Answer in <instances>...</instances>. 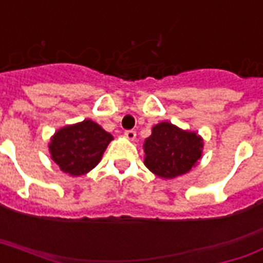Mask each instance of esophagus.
Returning <instances> with one entry per match:
<instances>
[{"mask_svg":"<svg viewBox=\"0 0 263 263\" xmlns=\"http://www.w3.org/2000/svg\"><path fill=\"white\" fill-rule=\"evenodd\" d=\"M136 136H137V134H136L134 130H126L125 132V137L127 138V140H130V141H133L134 138H136Z\"/></svg>","mask_w":263,"mask_h":263,"instance_id":"obj_1","label":"esophagus"}]
</instances>
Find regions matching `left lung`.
<instances>
[{
    "label": "left lung",
    "mask_w": 263,
    "mask_h": 263,
    "mask_svg": "<svg viewBox=\"0 0 263 263\" xmlns=\"http://www.w3.org/2000/svg\"><path fill=\"white\" fill-rule=\"evenodd\" d=\"M144 164L162 178H176L195 167L203 152V138L170 122H160L144 142Z\"/></svg>",
    "instance_id": "left-lung-1"
}]
</instances>
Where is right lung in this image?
I'll use <instances>...</instances> for the list:
<instances>
[{
    "mask_svg": "<svg viewBox=\"0 0 263 263\" xmlns=\"http://www.w3.org/2000/svg\"><path fill=\"white\" fill-rule=\"evenodd\" d=\"M112 138L96 122L85 119L58 130L50 138L49 152L62 172L79 177L99 164Z\"/></svg>",
    "mask_w": 263,
    "mask_h": 263,
    "instance_id": "obj_1",
    "label": "right lung"
}]
</instances>
